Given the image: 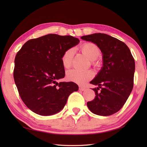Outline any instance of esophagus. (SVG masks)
Masks as SVG:
<instances>
[{
  "mask_svg": "<svg viewBox=\"0 0 147 147\" xmlns=\"http://www.w3.org/2000/svg\"><path fill=\"white\" fill-rule=\"evenodd\" d=\"M79 90H80V91H84V90H86V88H85V87L80 86H79Z\"/></svg>",
  "mask_w": 147,
  "mask_h": 147,
  "instance_id": "34e87169",
  "label": "esophagus"
}]
</instances>
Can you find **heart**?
Here are the masks:
<instances>
[{"mask_svg":"<svg viewBox=\"0 0 147 147\" xmlns=\"http://www.w3.org/2000/svg\"><path fill=\"white\" fill-rule=\"evenodd\" d=\"M83 54L86 55L94 66H98L99 62L96 60L100 55V51L98 47L93 43H85L80 47ZM74 51L73 48L66 50L62 54L61 61L62 65L65 68L69 67L72 64ZM94 76V73L92 70L80 71L76 69H71L66 73V78L68 81L76 83L78 85H84L87 82L92 80Z\"/></svg>","mask_w":147,"mask_h":147,"instance_id":"obj_1","label":"heart"}]
</instances>
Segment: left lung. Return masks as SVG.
Here are the masks:
<instances>
[{"label":"left lung","mask_w":147,"mask_h":147,"mask_svg":"<svg viewBox=\"0 0 147 147\" xmlns=\"http://www.w3.org/2000/svg\"><path fill=\"white\" fill-rule=\"evenodd\" d=\"M81 38L92 42L102 53L103 67L90 83L95 97L87 102L90 111L99 115H110L123 107L131 92L135 62L129 49L121 40L104 33H94Z\"/></svg>","instance_id":"8db88e82"}]
</instances>
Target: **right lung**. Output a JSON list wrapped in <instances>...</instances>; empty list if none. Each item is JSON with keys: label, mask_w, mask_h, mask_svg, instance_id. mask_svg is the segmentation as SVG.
Here are the masks:
<instances>
[{"label": "right lung", "mask_w": 147, "mask_h": 147, "mask_svg": "<svg viewBox=\"0 0 147 147\" xmlns=\"http://www.w3.org/2000/svg\"><path fill=\"white\" fill-rule=\"evenodd\" d=\"M72 36L49 34L26 42L14 59L13 76L22 100L41 115H50L64 108L71 93L78 86L57 81L65 76L61 57L79 43Z\"/></svg>", "instance_id": "obj_1"}]
</instances>
